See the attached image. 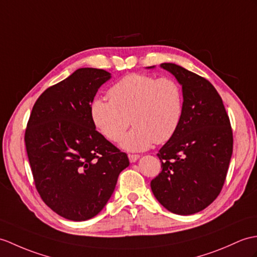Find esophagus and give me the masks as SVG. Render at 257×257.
I'll use <instances>...</instances> for the list:
<instances>
[{
    "instance_id": "esophagus-1",
    "label": "esophagus",
    "mask_w": 257,
    "mask_h": 257,
    "mask_svg": "<svg viewBox=\"0 0 257 257\" xmlns=\"http://www.w3.org/2000/svg\"><path fill=\"white\" fill-rule=\"evenodd\" d=\"M128 158H129V161L131 163H135L136 161L140 158V156H139V154H129Z\"/></svg>"
}]
</instances>
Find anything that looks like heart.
<instances>
[{
	"mask_svg": "<svg viewBox=\"0 0 257 257\" xmlns=\"http://www.w3.org/2000/svg\"><path fill=\"white\" fill-rule=\"evenodd\" d=\"M108 97L94 98L89 115L96 129L112 142L120 140L130 116L135 127L120 141L128 151H143L154 142L169 141L181 123L183 91L172 77L129 74L109 88Z\"/></svg>",
	"mask_w": 257,
	"mask_h": 257,
	"instance_id": "heart-1",
	"label": "heart"
}]
</instances>
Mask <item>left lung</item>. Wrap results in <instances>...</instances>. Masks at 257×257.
I'll return each mask as SVG.
<instances>
[{"label":"left lung","instance_id":"left-lung-1","mask_svg":"<svg viewBox=\"0 0 257 257\" xmlns=\"http://www.w3.org/2000/svg\"><path fill=\"white\" fill-rule=\"evenodd\" d=\"M160 67L182 85L184 107L176 133L157 154L162 171L151 189L169 211L187 216L204 210L221 192L233 136L222 98L209 81L175 63Z\"/></svg>","mask_w":257,"mask_h":257}]
</instances>
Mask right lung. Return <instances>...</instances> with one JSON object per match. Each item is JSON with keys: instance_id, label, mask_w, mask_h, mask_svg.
<instances>
[{"instance_id": "1", "label": "right lung", "mask_w": 257, "mask_h": 257, "mask_svg": "<svg viewBox=\"0 0 257 257\" xmlns=\"http://www.w3.org/2000/svg\"><path fill=\"white\" fill-rule=\"evenodd\" d=\"M110 77L101 69H77L40 95L27 123L36 188L50 209L68 220L85 221L99 213L129 165L127 154L98 133L89 115L91 101Z\"/></svg>"}]
</instances>
